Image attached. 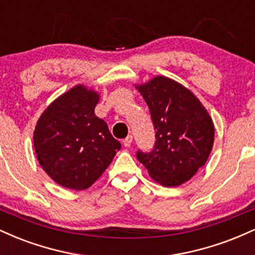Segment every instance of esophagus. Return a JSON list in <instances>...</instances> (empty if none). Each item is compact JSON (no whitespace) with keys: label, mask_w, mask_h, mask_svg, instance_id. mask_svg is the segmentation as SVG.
<instances>
[{"label":"esophagus","mask_w":255,"mask_h":255,"mask_svg":"<svg viewBox=\"0 0 255 255\" xmlns=\"http://www.w3.org/2000/svg\"><path fill=\"white\" fill-rule=\"evenodd\" d=\"M131 141H133V136L128 135L127 137H126V139H124V141H122V142H124V145L126 146V147H129Z\"/></svg>","instance_id":"34e87169"}]
</instances>
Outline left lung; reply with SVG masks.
<instances>
[{"mask_svg":"<svg viewBox=\"0 0 255 255\" xmlns=\"http://www.w3.org/2000/svg\"><path fill=\"white\" fill-rule=\"evenodd\" d=\"M135 89L148 105L156 129L154 148L150 153L137 152V159L162 186L187 182L212 151L215 126L209 111L191 90L164 75Z\"/></svg>","mask_w":255,"mask_h":255,"instance_id":"obj_1","label":"left lung"}]
</instances>
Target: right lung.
<instances>
[{
    "instance_id": "right-lung-1",
    "label": "right lung",
    "mask_w": 255,
    "mask_h": 255,
    "mask_svg": "<svg viewBox=\"0 0 255 255\" xmlns=\"http://www.w3.org/2000/svg\"><path fill=\"white\" fill-rule=\"evenodd\" d=\"M99 93L78 84L49 104L33 131L37 159L52 181L84 191L92 186L121 148L104 120L96 116Z\"/></svg>"
}]
</instances>
